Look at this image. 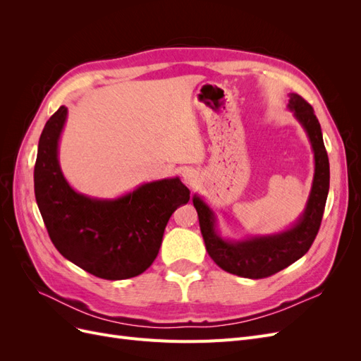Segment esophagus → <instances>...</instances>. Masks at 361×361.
Segmentation results:
<instances>
[{
	"mask_svg": "<svg viewBox=\"0 0 361 361\" xmlns=\"http://www.w3.org/2000/svg\"><path fill=\"white\" fill-rule=\"evenodd\" d=\"M182 178H183V182L187 185H194L199 179V174H197V171L192 170V169H187V170H183Z\"/></svg>",
	"mask_w": 361,
	"mask_h": 361,
	"instance_id": "34e87169",
	"label": "esophagus"
}]
</instances>
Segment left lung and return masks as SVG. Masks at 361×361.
Wrapping results in <instances>:
<instances>
[{
	"instance_id": "1",
	"label": "left lung",
	"mask_w": 361,
	"mask_h": 361,
	"mask_svg": "<svg viewBox=\"0 0 361 361\" xmlns=\"http://www.w3.org/2000/svg\"><path fill=\"white\" fill-rule=\"evenodd\" d=\"M288 106L307 133L314 154L312 191L297 223L281 233L253 236L244 241H227L215 231V214L211 207L197 195L192 199L207 253L221 269L239 277L265 279L285 269L307 253L321 227L330 188V162L321 125L312 105L300 94L290 93Z\"/></svg>"
}]
</instances>
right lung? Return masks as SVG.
<instances>
[{"label": "right lung", "mask_w": 361, "mask_h": 361, "mask_svg": "<svg viewBox=\"0 0 361 361\" xmlns=\"http://www.w3.org/2000/svg\"><path fill=\"white\" fill-rule=\"evenodd\" d=\"M68 108L60 106L42 130L35 166V194L52 244L76 267L105 280L145 272L158 256L171 214L188 203L179 178L141 185L113 200L87 197L64 179L59 140Z\"/></svg>", "instance_id": "right-lung-1"}]
</instances>
